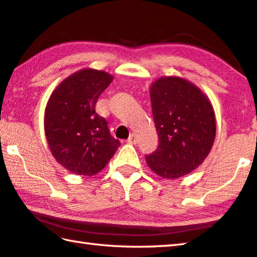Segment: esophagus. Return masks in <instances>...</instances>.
Here are the masks:
<instances>
[{
	"instance_id": "esophagus-1",
	"label": "esophagus",
	"mask_w": 257,
	"mask_h": 257,
	"mask_svg": "<svg viewBox=\"0 0 257 257\" xmlns=\"http://www.w3.org/2000/svg\"><path fill=\"white\" fill-rule=\"evenodd\" d=\"M128 143H130V144H136L137 143V137H136V135L135 134H132L129 136V138H128Z\"/></svg>"
}]
</instances>
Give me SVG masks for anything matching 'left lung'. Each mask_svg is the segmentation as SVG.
Instances as JSON below:
<instances>
[{
  "mask_svg": "<svg viewBox=\"0 0 257 257\" xmlns=\"http://www.w3.org/2000/svg\"><path fill=\"white\" fill-rule=\"evenodd\" d=\"M151 103L160 144L147 165L164 179L198 168L211 152L216 123L210 99L180 77H162L151 85Z\"/></svg>",
  "mask_w": 257,
  "mask_h": 257,
  "instance_id": "1",
  "label": "left lung"
}]
</instances>
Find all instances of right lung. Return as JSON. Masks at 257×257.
<instances>
[{
  "label": "right lung",
  "mask_w": 257,
  "mask_h": 257,
  "mask_svg": "<svg viewBox=\"0 0 257 257\" xmlns=\"http://www.w3.org/2000/svg\"><path fill=\"white\" fill-rule=\"evenodd\" d=\"M112 80L105 71L82 69L60 82L46 104L44 129L50 150L76 175H96L120 146L107 121L95 112L99 95Z\"/></svg>",
  "instance_id": "obj_1"
}]
</instances>
